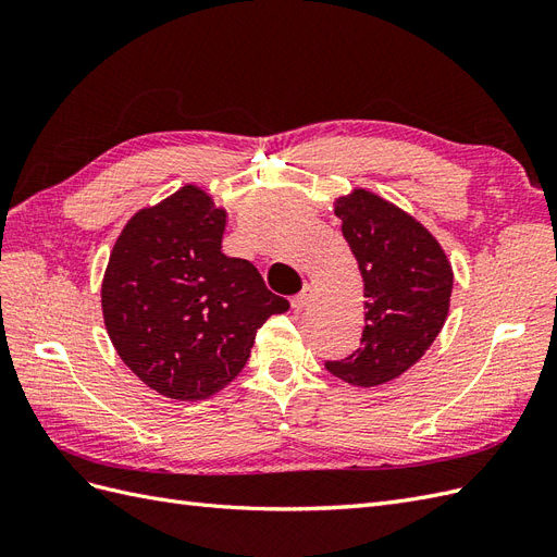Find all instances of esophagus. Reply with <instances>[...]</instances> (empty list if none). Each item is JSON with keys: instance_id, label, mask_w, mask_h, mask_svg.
Returning <instances> with one entry per match:
<instances>
[{"instance_id": "esophagus-1", "label": "esophagus", "mask_w": 557, "mask_h": 557, "mask_svg": "<svg viewBox=\"0 0 557 557\" xmlns=\"http://www.w3.org/2000/svg\"><path fill=\"white\" fill-rule=\"evenodd\" d=\"M311 299H313V285L305 283V288L290 297V305H293V309H305Z\"/></svg>"}]
</instances>
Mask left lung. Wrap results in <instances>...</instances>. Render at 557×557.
<instances>
[{"mask_svg": "<svg viewBox=\"0 0 557 557\" xmlns=\"http://www.w3.org/2000/svg\"><path fill=\"white\" fill-rule=\"evenodd\" d=\"M344 239L364 281L360 348L325 369L350 385L374 387L413 367L442 332L453 290L446 252L416 218L391 201L352 190L334 201Z\"/></svg>", "mask_w": 557, "mask_h": 557, "instance_id": "8db88e82", "label": "left lung"}]
</instances>
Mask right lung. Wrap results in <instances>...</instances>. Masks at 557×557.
Instances as JSON below:
<instances>
[{
	"label": "right lung",
	"mask_w": 557,
	"mask_h": 557,
	"mask_svg": "<svg viewBox=\"0 0 557 557\" xmlns=\"http://www.w3.org/2000/svg\"><path fill=\"white\" fill-rule=\"evenodd\" d=\"M227 215L197 185L141 209L117 237L102 281L117 356L156 393L215 395L250 358L264 320L288 311L248 260L227 258Z\"/></svg>",
	"instance_id": "obj_1"
}]
</instances>
